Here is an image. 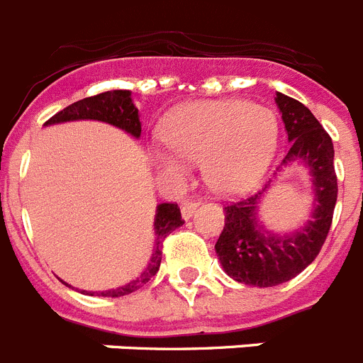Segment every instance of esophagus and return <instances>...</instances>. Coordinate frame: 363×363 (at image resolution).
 Masks as SVG:
<instances>
[{
  "instance_id": "esophagus-1",
  "label": "esophagus",
  "mask_w": 363,
  "mask_h": 363,
  "mask_svg": "<svg viewBox=\"0 0 363 363\" xmlns=\"http://www.w3.org/2000/svg\"><path fill=\"white\" fill-rule=\"evenodd\" d=\"M198 209V201L196 200H187L182 203V218L184 220H191L192 214L196 213Z\"/></svg>"
}]
</instances>
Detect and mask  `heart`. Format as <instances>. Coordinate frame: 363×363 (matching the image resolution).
I'll list each match as a JSON object with an SVG mask.
<instances>
[{"instance_id": "heart-1", "label": "heart", "mask_w": 363, "mask_h": 363, "mask_svg": "<svg viewBox=\"0 0 363 363\" xmlns=\"http://www.w3.org/2000/svg\"><path fill=\"white\" fill-rule=\"evenodd\" d=\"M167 149L152 147L150 160L167 176L185 174V163H203V178L221 196H240L259 184L278 143L277 114L245 99L185 104L167 116Z\"/></svg>"}]
</instances>
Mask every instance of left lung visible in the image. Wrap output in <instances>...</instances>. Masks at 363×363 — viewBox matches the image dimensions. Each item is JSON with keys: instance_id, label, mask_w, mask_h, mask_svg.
Segmentation results:
<instances>
[{"instance_id": "1", "label": "left lung", "mask_w": 363, "mask_h": 363, "mask_svg": "<svg viewBox=\"0 0 363 363\" xmlns=\"http://www.w3.org/2000/svg\"><path fill=\"white\" fill-rule=\"evenodd\" d=\"M274 101L291 142L278 171L294 162L303 163L313 182L314 207L303 227L278 234L265 229L258 214L272 179L255 196L227 205L225 227L214 249L223 271L233 280L252 287H274L289 281L313 264L327 238L338 196L331 136L298 99L277 92Z\"/></svg>"}]
</instances>
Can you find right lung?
<instances>
[{"label":"right lung","instance_id":"obj_1","mask_svg":"<svg viewBox=\"0 0 363 363\" xmlns=\"http://www.w3.org/2000/svg\"><path fill=\"white\" fill-rule=\"evenodd\" d=\"M82 120H94L104 121V123L114 125L118 129L125 130L133 138L142 136V121L140 114L133 101L130 91H107L101 94L91 96V98L79 99L76 104L69 105L57 114H54L45 125H57L67 123V121H82ZM184 225L182 213H179L176 203H160L156 207V216H154V247L152 256H150L147 267L140 272V277L130 280L129 284L116 287V289L108 291H82L83 294H91V296H105V298H118L130 294L134 291L142 289L143 285L158 272L160 264H162V247L163 240L167 234ZM65 284V281H63ZM69 285V284H65ZM70 287V285H69Z\"/></svg>","mask_w":363,"mask_h":363}]
</instances>
